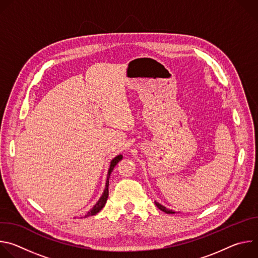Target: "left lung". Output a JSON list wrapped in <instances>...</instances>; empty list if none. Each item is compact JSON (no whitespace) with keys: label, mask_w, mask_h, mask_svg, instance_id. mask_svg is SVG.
<instances>
[{"label":"left lung","mask_w":258,"mask_h":258,"mask_svg":"<svg viewBox=\"0 0 258 258\" xmlns=\"http://www.w3.org/2000/svg\"><path fill=\"white\" fill-rule=\"evenodd\" d=\"M155 205L160 209V210H162L163 212H165V213H167V214H173V213H176L175 211H173V210H170V209H168V208H166L165 206H163V205H161L160 203H158V202H156L155 201Z\"/></svg>","instance_id":"8db88e82"}]
</instances>
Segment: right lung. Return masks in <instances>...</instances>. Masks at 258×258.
Listing matches in <instances>:
<instances>
[{
  "mask_svg": "<svg viewBox=\"0 0 258 258\" xmlns=\"http://www.w3.org/2000/svg\"><path fill=\"white\" fill-rule=\"evenodd\" d=\"M122 159V155L119 154L117 155L116 157H114L111 162H110V166H109V169H108V173H107V178H106V183H105V189H104V192L102 194V196L100 197V199L98 200V202L93 206V208L87 212V214L84 216V217H88V216H92V215H95L97 214L106 204V201H107V198H108V195H109V192H108V187H109V177H110V174H111L112 170L114 169L115 165ZM83 218V217H81Z\"/></svg>",
  "mask_w": 258,
  "mask_h": 258,
  "instance_id": "obj_1",
  "label": "right lung"
}]
</instances>
